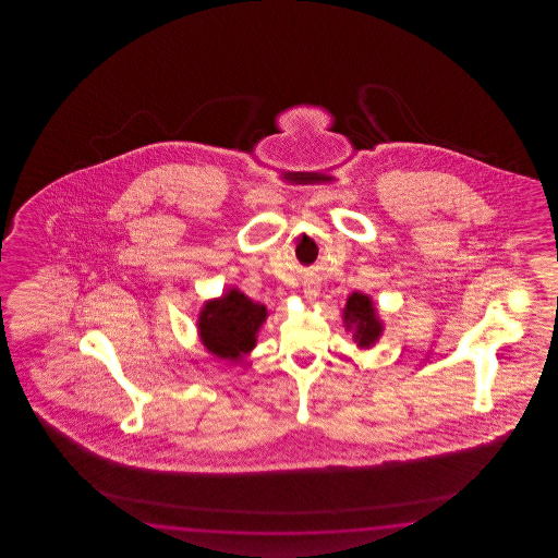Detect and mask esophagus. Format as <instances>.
I'll return each mask as SVG.
<instances>
[{
	"label": "esophagus",
	"instance_id": "34e87169",
	"mask_svg": "<svg viewBox=\"0 0 558 558\" xmlns=\"http://www.w3.org/2000/svg\"><path fill=\"white\" fill-rule=\"evenodd\" d=\"M303 293L307 296V301L313 303L319 296V284L315 283V281H305L303 283Z\"/></svg>",
	"mask_w": 558,
	"mask_h": 558
}]
</instances>
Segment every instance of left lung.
Segmentation results:
<instances>
[{"label":"left lung","mask_w":558,"mask_h":558,"mask_svg":"<svg viewBox=\"0 0 558 558\" xmlns=\"http://www.w3.org/2000/svg\"><path fill=\"white\" fill-rule=\"evenodd\" d=\"M343 320L344 327L353 331V339L361 349H368L379 341L383 323L377 315L373 299L365 293H353L347 299Z\"/></svg>","instance_id":"left-lung-1"}]
</instances>
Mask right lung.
Here are the masks:
<instances>
[{
    "label": "right lung",
    "mask_w": 558,
    "mask_h": 558,
    "mask_svg": "<svg viewBox=\"0 0 558 558\" xmlns=\"http://www.w3.org/2000/svg\"><path fill=\"white\" fill-rule=\"evenodd\" d=\"M267 319V307L253 303L239 289L211 299L199 313V337L209 353L219 359L241 361L257 344V332Z\"/></svg>",
    "instance_id": "obj_1"
}]
</instances>
